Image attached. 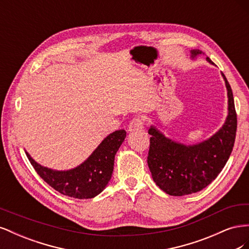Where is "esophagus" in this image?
I'll return each mask as SVG.
<instances>
[{"mask_svg":"<svg viewBox=\"0 0 249 249\" xmlns=\"http://www.w3.org/2000/svg\"><path fill=\"white\" fill-rule=\"evenodd\" d=\"M144 125H143V122H142V118L140 117H135L134 119L131 120V123L129 124V132H136V131H140L142 130Z\"/></svg>","mask_w":249,"mask_h":249,"instance_id":"esophagus-1","label":"esophagus"}]
</instances>
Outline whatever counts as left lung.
<instances>
[{
    "instance_id": "1",
    "label": "left lung",
    "mask_w": 249,
    "mask_h": 249,
    "mask_svg": "<svg viewBox=\"0 0 249 249\" xmlns=\"http://www.w3.org/2000/svg\"><path fill=\"white\" fill-rule=\"evenodd\" d=\"M191 59L203 54L191 50ZM207 61L214 65L209 57ZM228 91V116L222 126L210 138L195 144H185L168 138L150 125V145L147 164L154 182L173 196L196 193L210 185L227 164L233 147L237 131V114L231 88L223 72Z\"/></svg>"
}]
</instances>
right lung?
Here are the masks:
<instances>
[{
	"mask_svg": "<svg viewBox=\"0 0 249 249\" xmlns=\"http://www.w3.org/2000/svg\"><path fill=\"white\" fill-rule=\"evenodd\" d=\"M125 136L124 130L111 133L84 162L69 170H55L42 166L28 152L26 154L36 172L56 191L73 198H92L99 195L110 182L114 169L115 155Z\"/></svg>",
	"mask_w": 249,
	"mask_h": 249,
	"instance_id": "obj_1",
	"label": "right lung"
}]
</instances>
